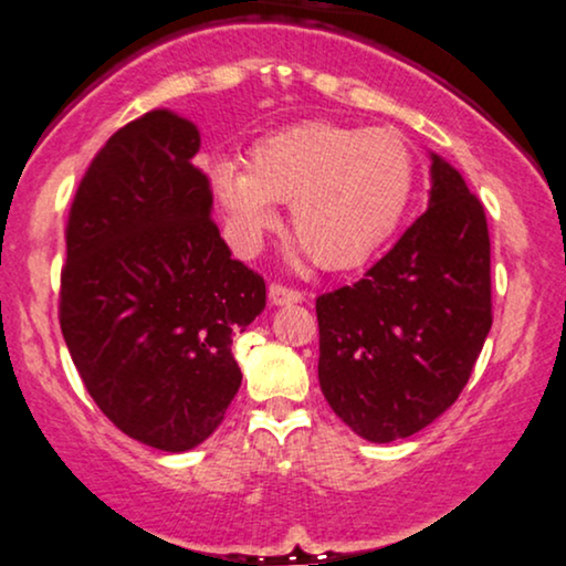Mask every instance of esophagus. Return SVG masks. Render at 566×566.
Here are the masks:
<instances>
[{"label":"esophagus","instance_id":"34e87169","mask_svg":"<svg viewBox=\"0 0 566 566\" xmlns=\"http://www.w3.org/2000/svg\"><path fill=\"white\" fill-rule=\"evenodd\" d=\"M303 292L295 287H287V284H279L274 282L269 287V300L271 305H292V303H303Z\"/></svg>","mask_w":566,"mask_h":566}]
</instances>
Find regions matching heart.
I'll list each match as a JSON object with an SVG mask.
<instances>
[{
    "label": "heart",
    "mask_w": 566,
    "mask_h": 566,
    "mask_svg": "<svg viewBox=\"0 0 566 566\" xmlns=\"http://www.w3.org/2000/svg\"><path fill=\"white\" fill-rule=\"evenodd\" d=\"M211 182L240 250L274 227L290 203V227L321 269L363 266L402 224L418 182V161L397 130L311 119L263 135L248 169L211 164Z\"/></svg>",
    "instance_id": "obj_1"
}]
</instances>
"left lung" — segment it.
Listing matches in <instances>:
<instances>
[{
	"label": "left lung",
	"instance_id": "left-lung-1",
	"mask_svg": "<svg viewBox=\"0 0 566 566\" xmlns=\"http://www.w3.org/2000/svg\"><path fill=\"white\" fill-rule=\"evenodd\" d=\"M428 211L349 287L316 300L318 384L363 439L423 431L457 402L491 332L483 203L431 154Z\"/></svg>",
	"mask_w": 566,
	"mask_h": 566
}]
</instances>
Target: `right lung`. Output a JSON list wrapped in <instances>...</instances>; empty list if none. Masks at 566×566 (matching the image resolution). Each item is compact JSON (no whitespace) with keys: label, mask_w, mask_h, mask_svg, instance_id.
<instances>
[{"label":"right lung","mask_w":566,"mask_h":566,"mask_svg":"<svg viewBox=\"0 0 566 566\" xmlns=\"http://www.w3.org/2000/svg\"><path fill=\"white\" fill-rule=\"evenodd\" d=\"M198 127L154 109L93 156L70 206L60 326L85 389L130 439L188 452L217 431L242 374L232 339L266 307L234 261L192 164Z\"/></svg>","instance_id":"obj_1"}]
</instances>
